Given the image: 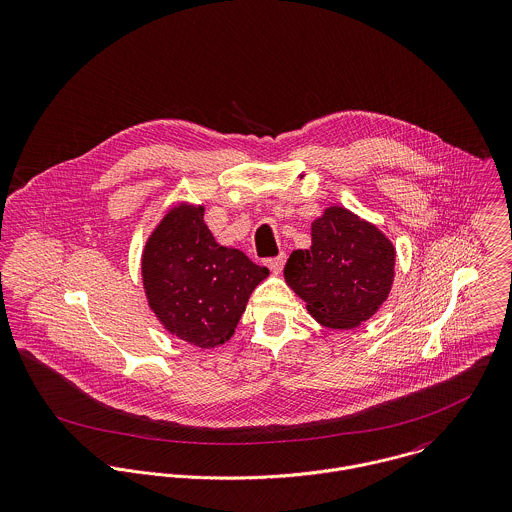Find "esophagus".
I'll use <instances>...</instances> for the list:
<instances>
[{"instance_id":"1","label":"esophagus","mask_w":512,"mask_h":512,"mask_svg":"<svg viewBox=\"0 0 512 512\" xmlns=\"http://www.w3.org/2000/svg\"><path fill=\"white\" fill-rule=\"evenodd\" d=\"M284 262H286V254H280V256H276V258H268V260H266V266H268L274 274H280L282 268H284Z\"/></svg>"}]
</instances>
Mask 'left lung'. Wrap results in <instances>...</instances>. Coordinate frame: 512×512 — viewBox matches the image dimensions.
<instances>
[{
    "mask_svg": "<svg viewBox=\"0 0 512 512\" xmlns=\"http://www.w3.org/2000/svg\"><path fill=\"white\" fill-rule=\"evenodd\" d=\"M396 250L370 222L343 207L311 224V248L293 250L284 278L311 317L329 329H353L386 301Z\"/></svg>",
    "mask_w": 512,
    "mask_h": 512,
    "instance_id": "1",
    "label": "left lung"
}]
</instances>
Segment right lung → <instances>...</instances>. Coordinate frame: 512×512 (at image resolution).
Returning a JSON list of instances; mask_svg holds the SVG:
<instances>
[{
	"label": "right lung",
	"instance_id": "add662e5",
	"mask_svg": "<svg viewBox=\"0 0 512 512\" xmlns=\"http://www.w3.org/2000/svg\"><path fill=\"white\" fill-rule=\"evenodd\" d=\"M205 209L173 207L147 238L142 278L147 303L163 327L201 349L226 343L254 288L270 274L244 252L220 246Z\"/></svg>",
	"mask_w": 512,
	"mask_h": 512
}]
</instances>
